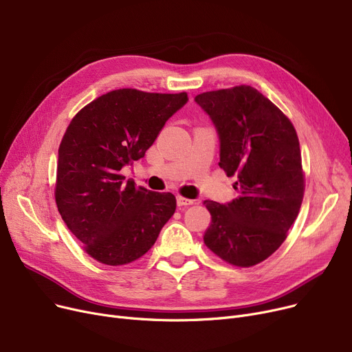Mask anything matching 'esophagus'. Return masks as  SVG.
Returning a JSON list of instances; mask_svg holds the SVG:
<instances>
[{
  "instance_id": "obj_1",
  "label": "esophagus",
  "mask_w": 352,
  "mask_h": 352,
  "mask_svg": "<svg viewBox=\"0 0 352 352\" xmlns=\"http://www.w3.org/2000/svg\"><path fill=\"white\" fill-rule=\"evenodd\" d=\"M177 204H178V207H188V206L194 204V201L190 198H186V197L177 195Z\"/></svg>"
}]
</instances>
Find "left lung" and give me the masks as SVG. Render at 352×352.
<instances>
[{
  "mask_svg": "<svg viewBox=\"0 0 352 352\" xmlns=\"http://www.w3.org/2000/svg\"><path fill=\"white\" fill-rule=\"evenodd\" d=\"M221 141L219 162L236 177L228 204L206 199L211 223L204 244L227 264L250 268L281 247L305 191L298 135L283 111L250 85L195 97Z\"/></svg>",
  "mask_w": 352,
  "mask_h": 352,
  "instance_id": "left-lung-1",
  "label": "left lung"
}]
</instances>
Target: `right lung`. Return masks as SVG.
Instances as JSON below:
<instances>
[{
    "mask_svg": "<svg viewBox=\"0 0 352 352\" xmlns=\"http://www.w3.org/2000/svg\"><path fill=\"white\" fill-rule=\"evenodd\" d=\"M187 92L109 91L81 108L58 148L55 202L84 251L118 267L141 258L177 207L171 192L124 181L121 168L142 158Z\"/></svg>",
    "mask_w": 352,
    "mask_h": 352,
    "instance_id": "obj_1",
    "label": "right lung"
}]
</instances>
